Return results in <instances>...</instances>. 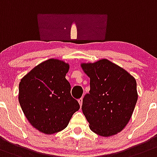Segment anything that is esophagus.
Segmentation results:
<instances>
[{
	"label": "esophagus",
	"instance_id": "34e87169",
	"mask_svg": "<svg viewBox=\"0 0 157 157\" xmlns=\"http://www.w3.org/2000/svg\"><path fill=\"white\" fill-rule=\"evenodd\" d=\"M78 102H79V104H80V107H81L82 104H83V98H80V99L78 100Z\"/></svg>",
	"mask_w": 157,
	"mask_h": 157
}]
</instances>
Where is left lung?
Returning <instances> with one entry per match:
<instances>
[{
	"label": "left lung",
	"mask_w": 157,
	"mask_h": 157,
	"mask_svg": "<svg viewBox=\"0 0 157 157\" xmlns=\"http://www.w3.org/2000/svg\"><path fill=\"white\" fill-rule=\"evenodd\" d=\"M80 66L90 78V91L82 105L89 128L100 136L117 135L128 124L136 105L135 77L106 59Z\"/></svg>",
	"instance_id": "left-lung-1"
}]
</instances>
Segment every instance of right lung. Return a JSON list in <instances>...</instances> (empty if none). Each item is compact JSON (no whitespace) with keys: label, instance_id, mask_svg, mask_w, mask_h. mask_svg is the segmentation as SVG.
Here are the masks:
<instances>
[{"label":"right lung","instance_id":"obj_1","mask_svg":"<svg viewBox=\"0 0 157 157\" xmlns=\"http://www.w3.org/2000/svg\"><path fill=\"white\" fill-rule=\"evenodd\" d=\"M69 63L50 59L32 69L20 80L19 101L25 117L34 128L52 135L67 127L80 109L70 94L66 79Z\"/></svg>","mask_w":157,"mask_h":157}]
</instances>
